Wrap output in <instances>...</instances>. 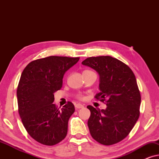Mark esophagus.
I'll return each mask as SVG.
<instances>
[{"label": "esophagus", "mask_w": 159, "mask_h": 159, "mask_svg": "<svg viewBox=\"0 0 159 159\" xmlns=\"http://www.w3.org/2000/svg\"><path fill=\"white\" fill-rule=\"evenodd\" d=\"M75 108H77V109H79V108H84V105H82V104H80V103H77L75 105Z\"/></svg>", "instance_id": "obj_1"}]
</instances>
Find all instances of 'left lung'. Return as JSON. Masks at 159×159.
I'll use <instances>...</instances> for the list:
<instances>
[{"instance_id":"8db88e82","label":"left lung","mask_w":159,"mask_h":159,"mask_svg":"<svg viewBox=\"0 0 159 159\" xmlns=\"http://www.w3.org/2000/svg\"><path fill=\"white\" fill-rule=\"evenodd\" d=\"M82 64L98 74L100 92L95 98L107 106L102 110L87 106L90 111L88 125L91 136L105 145L120 142L140 116L141 97L135 76L127 65L111 56L90 57Z\"/></svg>"}]
</instances>
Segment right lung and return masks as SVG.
<instances>
[{
	"label": "right lung",
	"mask_w": 159,
	"mask_h": 159,
	"mask_svg": "<svg viewBox=\"0 0 159 159\" xmlns=\"http://www.w3.org/2000/svg\"><path fill=\"white\" fill-rule=\"evenodd\" d=\"M80 58L48 56L30 62L21 73L17 88L19 113L24 127L34 140L54 145L66 138L68 121L75 112L71 102L59 109L53 103L66 71Z\"/></svg>",
	"instance_id": "obj_1"
}]
</instances>
